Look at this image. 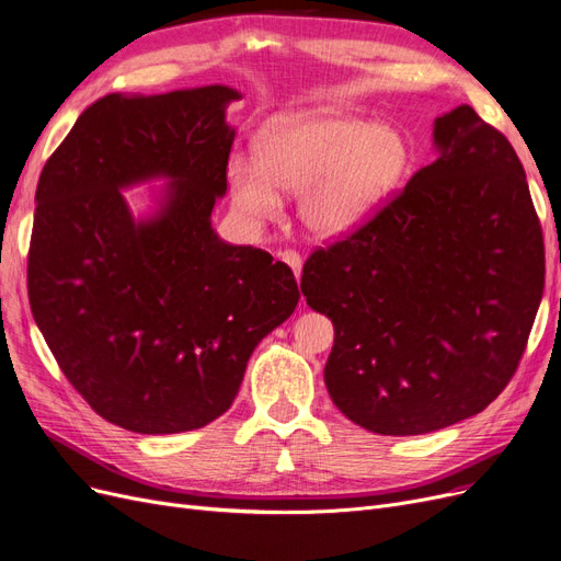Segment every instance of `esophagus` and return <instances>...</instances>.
I'll list each match as a JSON object with an SVG mask.
<instances>
[{"label": "esophagus", "instance_id": "34e87169", "mask_svg": "<svg viewBox=\"0 0 561 561\" xmlns=\"http://www.w3.org/2000/svg\"><path fill=\"white\" fill-rule=\"evenodd\" d=\"M278 257L293 268V274L297 276V280H299V276H301V266H304V260H301V255L297 253V251H283V253H278Z\"/></svg>", "mask_w": 561, "mask_h": 561}]
</instances>
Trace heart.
Here are the masks:
<instances>
[{
  "instance_id": "1",
  "label": "heart",
  "mask_w": 561,
  "mask_h": 561,
  "mask_svg": "<svg viewBox=\"0 0 561 561\" xmlns=\"http://www.w3.org/2000/svg\"><path fill=\"white\" fill-rule=\"evenodd\" d=\"M255 161L232 156L228 184L234 207L251 220L278 216L280 193H299L301 226L341 239L382 209L412 168L405 130L343 112H283L253 140Z\"/></svg>"
}]
</instances>
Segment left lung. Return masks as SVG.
<instances>
[{
	"label": "left lung",
	"instance_id": "left-lung-1",
	"mask_svg": "<svg viewBox=\"0 0 561 561\" xmlns=\"http://www.w3.org/2000/svg\"><path fill=\"white\" fill-rule=\"evenodd\" d=\"M437 159L352 237L304 264L306 304L333 322V405L377 435H425L508 385L543 297L527 176L469 105L433 124Z\"/></svg>",
	"mask_w": 561,
	"mask_h": 561
}]
</instances>
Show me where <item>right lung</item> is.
<instances>
[{
  "mask_svg": "<svg viewBox=\"0 0 561 561\" xmlns=\"http://www.w3.org/2000/svg\"><path fill=\"white\" fill-rule=\"evenodd\" d=\"M239 99L226 84L107 94L38 179L34 320L76 391L130 433H186L228 412L253 350L299 304L293 268L211 228ZM149 181L167 184L136 217L123 191Z\"/></svg>",
  "mask_w": 561,
  "mask_h": 561,
  "instance_id": "1",
  "label": "right lung"
}]
</instances>
